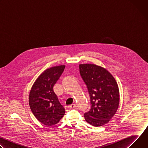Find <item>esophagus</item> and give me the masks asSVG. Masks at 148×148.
Segmentation results:
<instances>
[{
  "mask_svg": "<svg viewBox=\"0 0 148 148\" xmlns=\"http://www.w3.org/2000/svg\"><path fill=\"white\" fill-rule=\"evenodd\" d=\"M75 104H74V103H73V104H71V105H69V106H68V108H70V109H73V108H75Z\"/></svg>",
  "mask_w": 148,
  "mask_h": 148,
  "instance_id": "esophagus-1",
  "label": "esophagus"
}]
</instances>
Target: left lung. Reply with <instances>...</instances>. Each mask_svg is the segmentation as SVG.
I'll use <instances>...</instances> for the list:
<instances>
[{
  "mask_svg": "<svg viewBox=\"0 0 148 148\" xmlns=\"http://www.w3.org/2000/svg\"><path fill=\"white\" fill-rule=\"evenodd\" d=\"M79 73L86 84L91 109L84 118L94 126L108 123L115 114L119 103V92L115 79L104 68L92 64L79 65Z\"/></svg>",
  "mask_w": 148,
  "mask_h": 148,
  "instance_id": "8db88e82",
  "label": "left lung"
}]
</instances>
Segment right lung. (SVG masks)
<instances>
[{
  "instance_id": "1",
  "label": "right lung",
  "mask_w": 148,
  "mask_h": 148,
  "mask_svg": "<svg viewBox=\"0 0 148 148\" xmlns=\"http://www.w3.org/2000/svg\"><path fill=\"white\" fill-rule=\"evenodd\" d=\"M65 66L47 69L35 81L29 94V105L35 117L45 125L57 124L65 114L53 90L54 84L64 71Z\"/></svg>"
}]
</instances>
